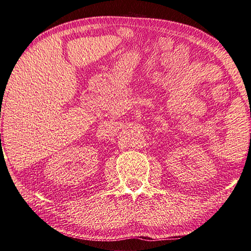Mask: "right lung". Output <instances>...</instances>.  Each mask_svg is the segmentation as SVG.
I'll use <instances>...</instances> for the list:
<instances>
[{
    "label": "right lung",
    "instance_id": "add662e5",
    "mask_svg": "<svg viewBox=\"0 0 251 251\" xmlns=\"http://www.w3.org/2000/svg\"><path fill=\"white\" fill-rule=\"evenodd\" d=\"M0 139H1V138H0Z\"/></svg>",
    "mask_w": 251,
    "mask_h": 251
}]
</instances>
